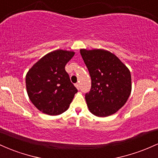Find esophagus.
I'll list each match as a JSON object with an SVG mask.
<instances>
[{"label":"esophagus","instance_id":"1","mask_svg":"<svg viewBox=\"0 0 158 158\" xmlns=\"http://www.w3.org/2000/svg\"><path fill=\"white\" fill-rule=\"evenodd\" d=\"M74 85H75V86L77 87V89H80V84H78V83H77V84H75Z\"/></svg>","mask_w":158,"mask_h":158}]
</instances>
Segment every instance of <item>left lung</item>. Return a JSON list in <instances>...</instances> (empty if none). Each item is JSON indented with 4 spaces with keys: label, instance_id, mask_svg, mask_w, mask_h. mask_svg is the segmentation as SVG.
I'll list each match as a JSON object with an SVG mask.
<instances>
[{
    "label": "left lung",
    "instance_id": "1",
    "mask_svg": "<svg viewBox=\"0 0 158 158\" xmlns=\"http://www.w3.org/2000/svg\"><path fill=\"white\" fill-rule=\"evenodd\" d=\"M81 54L92 81L89 92L85 94L89 111L100 117L117 112L131 92L130 71L110 51L81 49Z\"/></svg>",
    "mask_w": 158,
    "mask_h": 158
}]
</instances>
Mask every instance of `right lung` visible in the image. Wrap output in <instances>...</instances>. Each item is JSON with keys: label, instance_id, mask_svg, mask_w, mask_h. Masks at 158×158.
Instances as JSON below:
<instances>
[{"label": "right lung", "instance_id": "right-lung-1", "mask_svg": "<svg viewBox=\"0 0 158 158\" xmlns=\"http://www.w3.org/2000/svg\"><path fill=\"white\" fill-rule=\"evenodd\" d=\"M72 51L56 50L41 58L28 71L26 87L28 96L37 109L55 116L65 112L77 89L65 69Z\"/></svg>", "mask_w": 158, "mask_h": 158}]
</instances>
